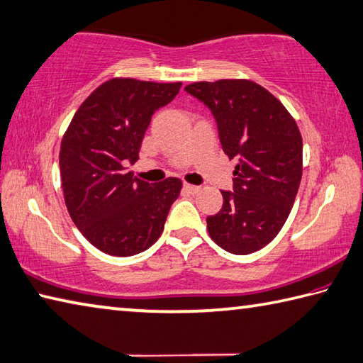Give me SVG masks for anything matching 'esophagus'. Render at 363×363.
Wrapping results in <instances>:
<instances>
[{
	"mask_svg": "<svg viewBox=\"0 0 363 363\" xmlns=\"http://www.w3.org/2000/svg\"><path fill=\"white\" fill-rule=\"evenodd\" d=\"M183 189L186 191L189 194H197L201 191V186H196V184H189V183H184L183 184Z\"/></svg>",
	"mask_w": 363,
	"mask_h": 363,
	"instance_id": "obj_1",
	"label": "esophagus"
}]
</instances>
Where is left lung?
Returning a JSON list of instances; mask_svg holds the SVG:
<instances>
[{
  "instance_id": "1",
  "label": "left lung",
  "mask_w": 363,
  "mask_h": 363,
  "mask_svg": "<svg viewBox=\"0 0 363 363\" xmlns=\"http://www.w3.org/2000/svg\"><path fill=\"white\" fill-rule=\"evenodd\" d=\"M184 90L210 108L223 152L237 160L234 191H221L223 208L207 218L211 240L232 255L261 250L288 220L302 180L297 123L256 82H196Z\"/></svg>"
}]
</instances>
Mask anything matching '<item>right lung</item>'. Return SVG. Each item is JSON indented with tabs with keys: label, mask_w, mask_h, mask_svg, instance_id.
Masks as SVG:
<instances>
[{
	"label": "right lung",
	"mask_w": 363,
	"mask_h": 363,
	"mask_svg": "<svg viewBox=\"0 0 363 363\" xmlns=\"http://www.w3.org/2000/svg\"><path fill=\"white\" fill-rule=\"evenodd\" d=\"M182 82L111 79L75 112L61 140L60 172L67 211L88 242L111 256H134L162 234L182 180L148 183L126 172L139 160L143 134Z\"/></svg>",
	"instance_id": "add662e5"
}]
</instances>
